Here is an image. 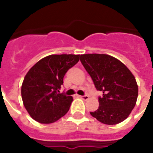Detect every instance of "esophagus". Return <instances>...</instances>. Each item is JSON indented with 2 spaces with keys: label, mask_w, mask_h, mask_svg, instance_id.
<instances>
[{
  "label": "esophagus",
  "mask_w": 153,
  "mask_h": 153,
  "mask_svg": "<svg viewBox=\"0 0 153 153\" xmlns=\"http://www.w3.org/2000/svg\"><path fill=\"white\" fill-rule=\"evenodd\" d=\"M79 98H81L82 100L84 101H87L89 99V96L88 95H83V96H79Z\"/></svg>",
  "instance_id": "34e87169"
}]
</instances>
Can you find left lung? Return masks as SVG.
Listing matches in <instances>:
<instances>
[{
	"instance_id": "1",
	"label": "left lung",
	"mask_w": 153,
	"mask_h": 153,
	"mask_svg": "<svg viewBox=\"0 0 153 153\" xmlns=\"http://www.w3.org/2000/svg\"><path fill=\"white\" fill-rule=\"evenodd\" d=\"M80 61L91 75L98 91V109L91 116L105 125H116L126 120L134 108L138 96L135 77L126 65L105 54H84Z\"/></svg>"
}]
</instances>
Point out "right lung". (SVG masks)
<instances>
[{
  "mask_svg": "<svg viewBox=\"0 0 153 153\" xmlns=\"http://www.w3.org/2000/svg\"><path fill=\"white\" fill-rule=\"evenodd\" d=\"M79 55H51L37 62L25 75L21 96L25 109L41 124L58 121L67 114L73 98L59 94L63 77L79 62Z\"/></svg>",
  "mask_w": 153,
  "mask_h": 153,
  "instance_id": "obj_1",
  "label": "right lung"
}]
</instances>
